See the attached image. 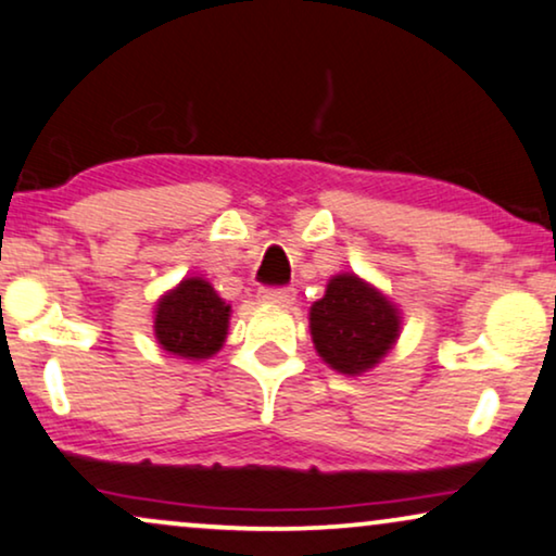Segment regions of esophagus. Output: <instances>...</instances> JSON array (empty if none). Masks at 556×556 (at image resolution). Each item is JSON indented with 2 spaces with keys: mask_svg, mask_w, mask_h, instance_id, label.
Wrapping results in <instances>:
<instances>
[{
  "mask_svg": "<svg viewBox=\"0 0 556 556\" xmlns=\"http://www.w3.org/2000/svg\"><path fill=\"white\" fill-rule=\"evenodd\" d=\"M258 300L285 307V305H292L294 290L292 287H266V290H258Z\"/></svg>",
  "mask_w": 556,
  "mask_h": 556,
  "instance_id": "34e87169",
  "label": "esophagus"
}]
</instances>
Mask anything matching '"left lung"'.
Masks as SVG:
<instances>
[{"instance_id": "8db88e82", "label": "left lung", "mask_w": 556, "mask_h": 556, "mask_svg": "<svg viewBox=\"0 0 556 556\" xmlns=\"http://www.w3.org/2000/svg\"><path fill=\"white\" fill-rule=\"evenodd\" d=\"M315 351L341 375H364L382 362L400 336V311L356 274H336L311 307Z\"/></svg>"}]
</instances>
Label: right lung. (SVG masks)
Returning <instances> with one entry per match:
<instances>
[{
    "instance_id": "1",
    "label": "right lung",
    "mask_w": 556,
    "mask_h": 556,
    "mask_svg": "<svg viewBox=\"0 0 556 556\" xmlns=\"http://www.w3.org/2000/svg\"><path fill=\"white\" fill-rule=\"evenodd\" d=\"M230 305L202 277H189L156 302L153 330L161 349L181 359H210L228 336Z\"/></svg>"
}]
</instances>
